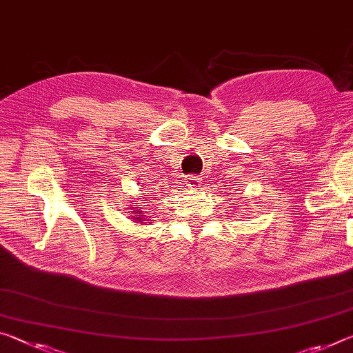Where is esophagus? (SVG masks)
<instances>
[{
  "mask_svg": "<svg viewBox=\"0 0 353 353\" xmlns=\"http://www.w3.org/2000/svg\"><path fill=\"white\" fill-rule=\"evenodd\" d=\"M185 182H187V187L192 188V190H196L201 187V177L196 174H192L185 177Z\"/></svg>",
  "mask_w": 353,
  "mask_h": 353,
  "instance_id": "esophagus-1",
  "label": "esophagus"
}]
</instances>
